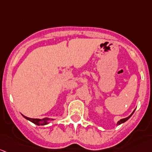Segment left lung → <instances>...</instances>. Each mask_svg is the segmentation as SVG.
<instances>
[{
    "mask_svg": "<svg viewBox=\"0 0 152 152\" xmlns=\"http://www.w3.org/2000/svg\"><path fill=\"white\" fill-rule=\"evenodd\" d=\"M134 110L133 111V112H132V113L130 115H129V116H128V117H126V118H122V119H121V120H120L119 121H118V123H117V124H118V125H119V124H122V123H124V122H125V121H127V120L129 119V118H130L131 116H132V114H133V113H134Z\"/></svg>",
    "mask_w": 152,
    "mask_h": 152,
    "instance_id": "8db88e82",
    "label": "left lung"
}]
</instances>
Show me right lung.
Wrapping results in <instances>:
<instances>
[{
    "label": "right lung",
    "mask_w": 152,
    "mask_h": 152,
    "mask_svg": "<svg viewBox=\"0 0 152 152\" xmlns=\"http://www.w3.org/2000/svg\"><path fill=\"white\" fill-rule=\"evenodd\" d=\"M23 117H24L25 118L29 120V121H31V122H33V123L35 124H37V125L48 124V121L50 119V118H42V119H39V118H28V117L25 116V115H23Z\"/></svg>",
    "instance_id": "right-lung-1"
}]
</instances>
